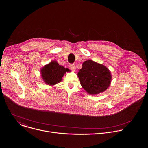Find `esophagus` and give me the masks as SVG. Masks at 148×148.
I'll return each mask as SVG.
<instances>
[{
    "label": "esophagus",
    "mask_w": 148,
    "mask_h": 148,
    "mask_svg": "<svg viewBox=\"0 0 148 148\" xmlns=\"http://www.w3.org/2000/svg\"><path fill=\"white\" fill-rule=\"evenodd\" d=\"M69 67L71 70L72 71H75L76 70V66L73 64H69Z\"/></svg>",
    "instance_id": "34e87169"
}]
</instances>
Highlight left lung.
<instances>
[{
  "label": "left lung",
  "mask_w": 148,
  "mask_h": 148,
  "mask_svg": "<svg viewBox=\"0 0 148 148\" xmlns=\"http://www.w3.org/2000/svg\"><path fill=\"white\" fill-rule=\"evenodd\" d=\"M77 76L82 87L91 95L105 91L110 84L112 79L110 72L106 66L91 60L83 63Z\"/></svg>",
  "instance_id": "1"
}]
</instances>
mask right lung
Here are the masks:
<instances>
[{"label":"right lung","mask_w":148,"mask_h":148,"mask_svg":"<svg viewBox=\"0 0 148 148\" xmlns=\"http://www.w3.org/2000/svg\"><path fill=\"white\" fill-rule=\"evenodd\" d=\"M69 69L60 65L56 61L52 62L45 65L41 70V74L44 81L47 84L54 85L59 83Z\"/></svg>","instance_id":"obj_1"}]
</instances>
